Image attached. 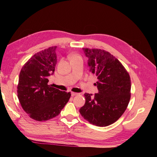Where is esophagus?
I'll list each match as a JSON object with an SVG mask.
<instances>
[{
    "mask_svg": "<svg viewBox=\"0 0 157 157\" xmlns=\"http://www.w3.org/2000/svg\"><path fill=\"white\" fill-rule=\"evenodd\" d=\"M77 95H78V93H75V92H71V96H77Z\"/></svg>",
    "mask_w": 157,
    "mask_h": 157,
    "instance_id": "obj_1",
    "label": "esophagus"
}]
</instances>
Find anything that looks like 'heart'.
Returning <instances> with one entry per match:
<instances>
[{
  "instance_id": "obj_1",
  "label": "heart",
  "mask_w": 157,
  "mask_h": 157,
  "mask_svg": "<svg viewBox=\"0 0 157 157\" xmlns=\"http://www.w3.org/2000/svg\"><path fill=\"white\" fill-rule=\"evenodd\" d=\"M77 57H78V56H74L73 57V58H77Z\"/></svg>"
}]
</instances>
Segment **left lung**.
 Instances as JSON below:
<instances>
[{"label":"left lung","instance_id":"left-lung-1","mask_svg":"<svg viewBox=\"0 0 157 157\" xmlns=\"http://www.w3.org/2000/svg\"><path fill=\"white\" fill-rule=\"evenodd\" d=\"M90 72L97 77L94 85L98 93H85L84 105L79 109L82 117L91 124L107 126L124 113L130 99L131 80L124 66L115 56L101 49L82 48Z\"/></svg>","mask_w":157,"mask_h":157}]
</instances>
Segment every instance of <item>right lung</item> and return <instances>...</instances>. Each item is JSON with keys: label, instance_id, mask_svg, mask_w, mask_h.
<instances>
[{"label": "right lung", "instance_id": "right-lung-1", "mask_svg": "<svg viewBox=\"0 0 157 157\" xmlns=\"http://www.w3.org/2000/svg\"><path fill=\"white\" fill-rule=\"evenodd\" d=\"M57 46H52L33 56L22 67L17 84V97L29 117L44 121L58 116L69 101L71 93L49 85L57 64Z\"/></svg>", "mask_w": 157, "mask_h": 157}]
</instances>
